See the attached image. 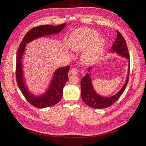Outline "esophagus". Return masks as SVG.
<instances>
[{"instance_id": "obj_1", "label": "esophagus", "mask_w": 146, "mask_h": 146, "mask_svg": "<svg viewBox=\"0 0 146 146\" xmlns=\"http://www.w3.org/2000/svg\"><path fill=\"white\" fill-rule=\"evenodd\" d=\"M69 73L72 75H77L78 70L76 68H72L71 69H70Z\"/></svg>"}]
</instances>
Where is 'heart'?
Masks as SVG:
<instances>
[{"instance_id": "b5f03b06", "label": "heart", "mask_w": 146, "mask_h": 146, "mask_svg": "<svg viewBox=\"0 0 146 146\" xmlns=\"http://www.w3.org/2000/svg\"><path fill=\"white\" fill-rule=\"evenodd\" d=\"M68 45L74 51L84 50L82 60L86 64H91L94 63L102 53L105 40L99 37V33L96 31L88 28H81L70 35Z\"/></svg>"}]
</instances>
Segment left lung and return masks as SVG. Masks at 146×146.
Masks as SVG:
<instances>
[{
	"mask_svg": "<svg viewBox=\"0 0 146 146\" xmlns=\"http://www.w3.org/2000/svg\"><path fill=\"white\" fill-rule=\"evenodd\" d=\"M112 52H115L117 54L125 57L126 58L130 60V55L127 43L124 38L123 37L122 34L117 30V37L113 45L111 47ZM130 62L129 63V68H128V74L126 79V82L123 87L121 88L116 94L109 98H104L101 96L94 90L93 86L92 85L90 74H86L81 80V96L82 100L87 105L93 108H105L112 105L120 98L121 96L124 91L125 88L129 82V73H130ZM91 68H89L88 70H90Z\"/></svg>",
	"mask_w": 146,
	"mask_h": 146,
	"instance_id": "1",
	"label": "left lung"
}]
</instances>
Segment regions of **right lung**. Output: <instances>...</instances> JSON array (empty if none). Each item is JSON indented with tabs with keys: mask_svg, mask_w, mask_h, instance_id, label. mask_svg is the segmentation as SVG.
<instances>
[{
	"mask_svg": "<svg viewBox=\"0 0 146 146\" xmlns=\"http://www.w3.org/2000/svg\"><path fill=\"white\" fill-rule=\"evenodd\" d=\"M66 24V23H64L57 26L43 25L32 28L25 34L17 50L16 63V78L17 86L29 102L36 108H43L51 107L61 100L63 96L64 86L68 80V74L70 66H67L66 67L57 69L54 73L47 91L42 96H35L30 93L26 87L23 76L22 58L25 50V45L35 39L46 35L58 33L64 28Z\"/></svg>",
	"mask_w": 146,
	"mask_h": 146,
	"instance_id": "1",
	"label": "right lung"
}]
</instances>
